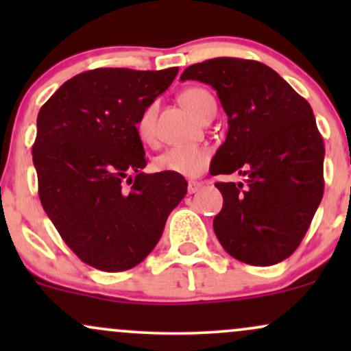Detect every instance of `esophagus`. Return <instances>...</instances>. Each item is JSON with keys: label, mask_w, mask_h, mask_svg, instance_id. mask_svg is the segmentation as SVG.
Here are the masks:
<instances>
[{"label": "esophagus", "mask_w": 351, "mask_h": 351, "mask_svg": "<svg viewBox=\"0 0 351 351\" xmlns=\"http://www.w3.org/2000/svg\"><path fill=\"white\" fill-rule=\"evenodd\" d=\"M201 186H203V184H201L199 181H189V184H188V193H189V195H193V193L199 191Z\"/></svg>", "instance_id": "esophagus-1"}]
</instances>
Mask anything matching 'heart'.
I'll return each mask as SVG.
<instances>
[{
    "mask_svg": "<svg viewBox=\"0 0 351 351\" xmlns=\"http://www.w3.org/2000/svg\"><path fill=\"white\" fill-rule=\"evenodd\" d=\"M181 104L191 112L196 119H203L211 108H216V102L206 88L191 87L181 92ZM155 115L156 107L148 106L136 122V132L140 140L152 143L155 140ZM211 152L206 147H170L155 158V168L158 171L173 173L184 178H196L206 171Z\"/></svg>",
    "mask_w": 351,
    "mask_h": 351,
    "instance_id": "b5f03b06",
    "label": "heart"
}]
</instances>
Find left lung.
Masks as SVG:
<instances>
[{
    "mask_svg": "<svg viewBox=\"0 0 351 351\" xmlns=\"http://www.w3.org/2000/svg\"><path fill=\"white\" fill-rule=\"evenodd\" d=\"M180 79L211 86L228 115L209 173L245 176L216 183L223 195L216 237L241 263H282L299 247L324 196L325 148L312 107L257 60L209 59Z\"/></svg>",
    "mask_w": 351,
    "mask_h": 351,
    "instance_id": "8db88e82",
    "label": "left lung"
}]
</instances>
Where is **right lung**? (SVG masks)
<instances>
[{
  "label": "right lung",
  "mask_w": 351,
  "mask_h": 351,
  "mask_svg": "<svg viewBox=\"0 0 351 351\" xmlns=\"http://www.w3.org/2000/svg\"><path fill=\"white\" fill-rule=\"evenodd\" d=\"M176 74L178 67L82 72L38 114L39 199L64 243L99 271L142 263L188 191L183 176L142 171L147 158L136 132L142 112Z\"/></svg>",
  "instance_id": "right-lung-1"
}]
</instances>
